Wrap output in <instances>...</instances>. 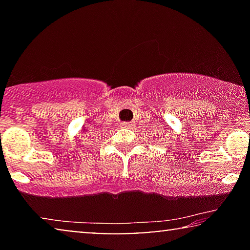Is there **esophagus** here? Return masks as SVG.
I'll return each instance as SVG.
<instances>
[{
	"mask_svg": "<svg viewBox=\"0 0 250 250\" xmlns=\"http://www.w3.org/2000/svg\"><path fill=\"white\" fill-rule=\"evenodd\" d=\"M121 126H122V127H132L133 124H132V123H127V122H125V123H122Z\"/></svg>",
	"mask_w": 250,
	"mask_h": 250,
	"instance_id": "34e87169",
	"label": "esophagus"
}]
</instances>
